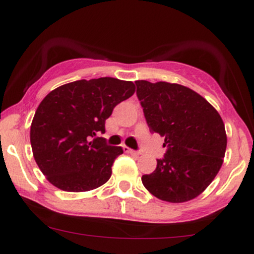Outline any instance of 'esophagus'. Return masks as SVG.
Listing matches in <instances>:
<instances>
[{"label":"esophagus","mask_w":254,"mask_h":254,"mask_svg":"<svg viewBox=\"0 0 254 254\" xmlns=\"http://www.w3.org/2000/svg\"><path fill=\"white\" fill-rule=\"evenodd\" d=\"M123 149H124V151L125 153H129V154H133V155H141V151L139 150H133V149H131V148H129V147H127V145H123Z\"/></svg>","instance_id":"1"}]
</instances>
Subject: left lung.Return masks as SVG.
<instances>
[{"mask_svg": "<svg viewBox=\"0 0 254 254\" xmlns=\"http://www.w3.org/2000/svg\"><path fill=\"white\" fill-rule=\"evenodd\" d=\"M136 94L151 132L165 137V156L142 176L161 200L183 203L210 185L223 164L227 136L221 116L198 93L177 83L136 81Z\"/></svg>", "mask_w": 254, "mask_h": 254, "instance_id": "obj_1", "label": "left lung"}]
</instances>
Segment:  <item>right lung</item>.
<instances>
[{
	"instance_id": "right-lung-1",
	"label": "right lung",
	"mask_w": 254,
	"mask_h": 254,
	"mask_svg": "<svg viewBox=\"0 0 254 254\" xmlns=\"http://www.w3.org/2000/svg\"><path fill=\"white\" fill-rule=\"evenodd\" d=\"M135 84L113 77L78 80L49 93L31 124L34 160L52 185L68 192L90 191L112 174L122 147L106 143L105 121Z\"/></svg>"
}]
</instances>
